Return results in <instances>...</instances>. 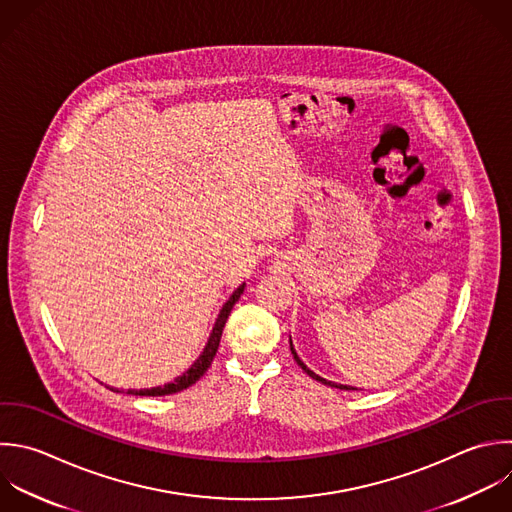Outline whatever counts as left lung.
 Returning a JSON list of instances; mask_svg holds the SVG:
<instances>
[{
	"label": "left lung",
	"instance_id": "8db88e82",
	"mask_svg": "<svg viewBox=\"0 0 512 512\" xmlns=\"http://www.w3.org/2000/svg\"><path fill=\"white\" fill-rule=\"evenodd\" d=\"M290 350H292V354H294V360L298 362V366L308 374V376H312L314 380H318V382H322V384H328V386H334V388H340V390H356V388H352V386H346V384H336V382H330V380H326V378H322V376H318L316 372H312L300 358H298V354H296V350H294V346H292V340H290Z\"/></svg>",
	"mask_w": 512,
	"mask_h": 512
}]
</instances>
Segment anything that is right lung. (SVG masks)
<instances>
[{
    "label": "right lung",
    "instance_id": "add662e5",
    "mask_svg": "<svg viewBox=\"0 0 512 512\" xmlns=\"http://www.w3.org/2000/svg\"><path fill=\"white\" fill-rule=\"evenodd\" d=\"M244 286H246V284L238 286V288L234 290V294L228 298V302L222 306V310H220V314H218V318H216V324H214V328H212V334H210V338H208V344L204 346V352L198 356V360H196L182 376H178L174 382H168V384H164V386L144 388V390H128V394H136V396H166V394L180 392V390L192 386L196 380H200V378L204 376V372L210 368V364H212V360H214V356H216V352H218L224 324H226V320H228V316H230L234 304L238 302L240 294L244 292ZM112 390H114V388H112ZM116 392H118V390H116Z\"/></svg>",
    "mask_w": 512,
    "mask_h": 512
}]
</instances>
